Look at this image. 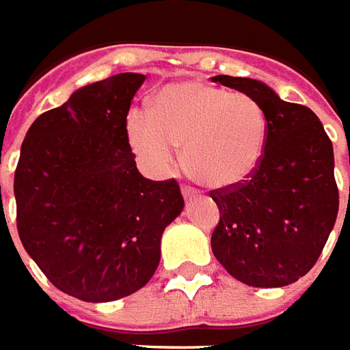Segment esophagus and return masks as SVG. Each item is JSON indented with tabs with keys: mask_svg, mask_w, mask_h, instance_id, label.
<instances>
[{
	"mask_svg": "<svg viewBox=\"0 0 350 350\" xmlns=\"http://www.w3.org/2000/svg\"><path fill=\"white\" fill-rule=\"evenodd\" d=\"M183 196H185V200H188V198H196L198 196V190H196L194 187H183Z\"/></svg>",
	"mask_w": 350,
	"mask_h": 350,
	"instance_id": "esophagus-1",
	"label": "esophagus"
}]
</instances>
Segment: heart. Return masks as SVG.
<instances>
[{
	"mask_svg": "<svg viewBox=\"0 0 350 350\" xmlns=\"http://www.w3.org/2000/svg\"><path fill=\"white\" fill-rule=\"evenodd\" d=\"M128 133L158 173H167L177 160L175 147H185V162L196 179L209 188H228L249 179L262 162L267 118L247 94L185 81L156 94L152 115L133 109Z\"/></svg>",
	"mask_w": 350,
	"mask_h": 350,
	"instance_id": "1",
	"label": "heart"
}]
</instances>
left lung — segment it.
Listing matches in <instances>:
<instances>
[{
	"instance_id": "obj_1",
	"label": "left lung",
	"mask_w": 350,
	"mask_h": 350,
	"mask_svg": "<svg viewBox=\"0 0 350 350\" xmlns=\"http://www.w3.org/2000/svg\"><path fill=\"white\" fill-rule=\"evenodd\" d=\"M213 81L258 101L267 143L249 179L209 192L220 211L211 249L237 281L286 286L317 264L338 219L332 141L311 109L282 101L264 83L230 75Z\"/></svg>"
}]
</instances>
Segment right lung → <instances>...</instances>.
<instances>
[{
  "mask_svg": "<svg viewBox=\"0 0 350 350\" xmlns=\"http://www.w3.org/2000/svg\"><path fill=\"white\" fill-rule=\"evenodd\" d=\"M145 81L118 73L37 116L14 171L16 228L46 279L83 301L143 288L160 264L165 226L185 207L175 179L137 171L128 113Z\"/></svg>",
  "mask_w": 350,
  "mask_h": 350,
  "instance_id": "obj_1",
  "label": "right lung"
}]
</instances>
